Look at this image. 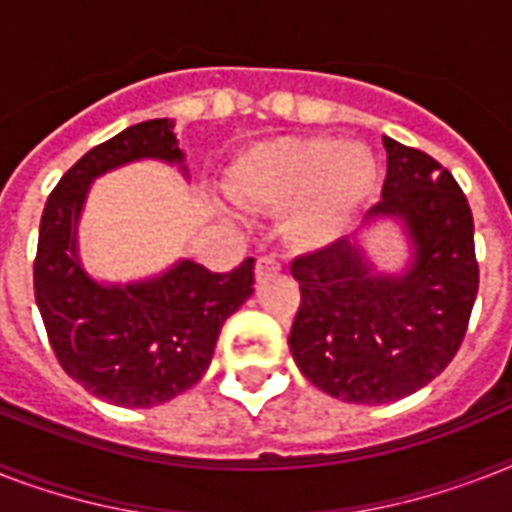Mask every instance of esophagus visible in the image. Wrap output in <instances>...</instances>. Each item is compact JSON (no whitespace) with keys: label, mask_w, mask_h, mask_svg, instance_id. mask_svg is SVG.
<instances>
[{"label":"esophagus","mask_w":512,"mask_h":512,"mask_svg":"<svg viewBox=\"0 0 512 512\" xmlns=\"http://www.w3.org/2000/svg\"><path fill=\"white\" fill-rule=\"evenodd\" d=\"M279 271H281V260L276 255L257 257V265H255L257 281L268 279V276H273V273H279Z\"/></svg>","instance_id":"esophagus-1"}]
</instances>
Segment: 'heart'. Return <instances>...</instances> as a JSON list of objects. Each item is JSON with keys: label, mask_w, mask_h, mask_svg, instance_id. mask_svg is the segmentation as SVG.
I'll use <instances>...</instances> for the list:
<instances>
[{"label": "heart", "mask_w": 512, "mask_h": 512, "mask_svg": "<svg viewBox=\"0 0 512 512\" xmlns=\"http://www.w3.org/2000/svg\"><path fill=\"white\" fill-rule=\"evenodd\" d=\"M377 183L369 151L335 138H276L233 159L225 191L244 209H284L300 247L340 239Z\"/></svg>", "instance_id": "1"}]
</instances>
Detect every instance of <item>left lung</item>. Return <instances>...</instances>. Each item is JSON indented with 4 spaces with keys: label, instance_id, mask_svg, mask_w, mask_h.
Wrapping results in <instances>:
<instances>
[{
    "label": "left lung",
    "instance_id": "left-lung-1",
    "mask_svg": "<svg viewBox=\"0 0 512 512\" xmlns=\"http://www.w3.org/2000/svg\"><path fill=\"white\" fill-rule=\"evenodd\" d=\"M388 175L366 220L396 217L412 241L409 268L374 273L356 241L300 255V308L289 350L300 372L348 404H385L444 372L468 332L478 292L473 212L452 172L382 138Z\"/></svg>",
    "mask_w": 512,
    "mask_h": 512
}]
</instances>
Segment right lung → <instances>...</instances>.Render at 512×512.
Returning a JSON list of instances; mask_svg holds the SVG:
<instances>
[{"mask_svg": "<svg viewBox=\"0 0 512 512\" xmlns=\"http://www.w3.org/2000/svg\"><path fill=\"white\" fill-rule=\"evenodd\" d=\"M172 130V119H151L87 151L52 188L39 223L34 295L55 358L92 396L130 409L193 388L225 319L255 292V257L228 273L180 260L156 279L124 287L98 284L79 263L76 223L92 180L138 159L180 164Z\"/></svg>", "mask_w": 512, "mask_h": 512, "instance_id": "right-lung-1", "label": "right lung"}]
</instances>
